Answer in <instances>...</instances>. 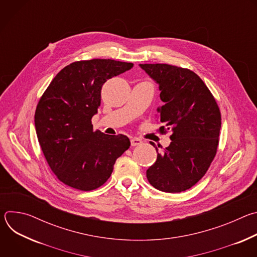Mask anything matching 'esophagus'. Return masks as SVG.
I'll list each match as a JSON object with an SVG mask.
<instances>
[{
  "label": "esophagus",
  "instance_id": "1",
  "mask_svg": "<svg viewBox=\"0 0 257 257\" xmlns=\"http://www.w3.org/2000/svg\"><path fill=\"white\" fill-rule=\"evenodd\" d=\"M130 142H131V145H132V146H137V145H140V144L142 143V140H141L140 138L134 137V138H132V139L130 140Z\"/></svg>",
  "mask_w": 257,
  "mask_h": 257
}]
</instances>
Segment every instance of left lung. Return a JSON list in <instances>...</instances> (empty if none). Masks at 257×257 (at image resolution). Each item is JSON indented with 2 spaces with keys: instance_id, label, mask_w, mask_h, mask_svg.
<instances>
[{
  "instance_id": "left-lung-1",
  "label": "left lung",
  "mask_w": 257,
  "mask_h": 257,
  "mask_svg": "<svg viewBox=\"0 0 257 257\" xmlns=\"http://www.w3.org/2000/svg\"><path fill=\"white\" fill-rule=\"evenodd\" d=\"M155 79L164 105L157 118L161 133L172 132V142L158 153L157 162L146 171L151 184L164 192L185 191L205 175L218 145L222 117L205 83L193 71L169 64H140Z\"/></svg>"
}]
</instances>
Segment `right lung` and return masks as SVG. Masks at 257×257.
Wrapping results in <instances>:
<instances>
[{"label": "right lung", "mask_w": 257, "mask_h": 257, "mask_svg": "<svg viewBox=\"0 0 257 257\" xmlns=\"http://www.w3.org/2000/svg\"><path fill=\"white\" fill-rule=\"evenodd\" d=\"M132 67L111 59L73 62L42 95L34 115L36 135L51 170L65 185L81 191L100 187L129 149L127 136L94 131L91 118L103 83Z\"/></svg>", "instance_id": "right-lung-1"}]
</instances>
